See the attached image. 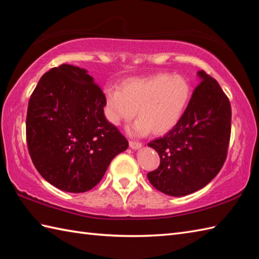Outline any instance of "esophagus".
Listing matches in <instances>:
<instances>
[{
	"label": "esophagus",
	"mask_w": 259,
	"mask_h": 259,
	"mask_svg": "<svg viewBox=\"0 0 259 259\" xmlns=\"http://www.w3.org/2000/svg\"><path fill=\"white\" fill-rule=\"evenodd\" d=\"M129 146L131 149H135V150H138L140 149V148L142 147V145L140 144V142H136V141H130L129 142Z\"/></svg>",
	"instance_id": "34e87169"
}]
</instances>
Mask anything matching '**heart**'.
Wrapping results in <instances>:
<instances>
[{"mask_svg":"<svg viewBox=\"0 0 259 259\" xmlns=\"http://www.w3.org/2000/svg\"><path fill=\"white\" fill-rule=\"evenodd\" d=\"M191 95L190 82L180 74L159 73L126 80L120 90L107 89L104 114L110 123L120 125L133 120L138 110L139 119L129 126V134L140 137L152 130L162 135L178 124Z\"/></svg>","mask_w":259,"mask_h":259,"instance_id":"obj_1","label":"heart"}]
</instances>
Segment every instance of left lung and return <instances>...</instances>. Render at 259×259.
Segmentation results:
<instances>
[{"mask_svg":"<svg viewBox=\"0 0 259 259\" xmlns=\"http://www.w3.org/2000/svg\"><path fill=\"white\" fill-rule=\"evenodd\" d=\"M197 85L178 124L153 148L160 164L147 175L151 185L163 194L181 197L203 188L221 171L226 160L232 108L218 82L198 71Z\"/></svg>","mask_w":259,"mask_h":259,"instance_id":"obj_1","label":"left lung"}]
</instances>
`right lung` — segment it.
Here are the masks:
<instances>
[{
	"mask_svg": "<svg viewBox=\"0 0 259 259\" xmlns=\"http://www.w3.org/2000/svg\"><path fill=\"white\" fill-rule=\"evenodd\" d=\"M104 106L106 96L85 69L62 64L42 75L27 106L26 142L48 183L74 194L90 190L128 148Z\"/></svg>",
	"mask_w": 259,
	"mask_h": 259,
	"instance_id": "obj_1",
	"label": "right lung"
}]
</instances>
